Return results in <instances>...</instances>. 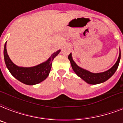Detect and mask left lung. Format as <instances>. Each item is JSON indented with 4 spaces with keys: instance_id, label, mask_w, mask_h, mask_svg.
<instances>
[{
    "instance_id": "left-lung-1",
    "label": "left lung",
    "mask_w": 123,
    "mask_h": 123,
    "mask_svg": "<svg viewBox=\"0 0 123 123\" xmlns=\"http://www.w3.org/2000/svg\"><path fill=\"white\" fill-rule=\"evenodd\" d=\"M68 59L71 62V67L73 68V71H75V73L79 77H80L81 79H83L85 82H87V84L94 85V84H101V83H103V82L107 81L108 79H110L114 74L116 71L117 69V68H118L119 61H120L121 52L119 53V57L117 59V61L114 65L113 66L111 69H109V70L106 71H104V72H102V73H91V72H90L86 69H84L82 68L79 67L72 59L71 54H70L68 55Z\"/></svg>"
}]
</instances>
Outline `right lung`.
<instances>
[{
	"mask_svg": "<svg viewBox=\"0 0 123 123\" xmlns=\"http://www.w3.org/2000/svg\"><path fill=\"white\" fill-rule=\"evenodd\" d=\"M61 50L54 52L50 57L44 62L33 67H20L14 64L9 57L6 50V42L4 48V57L6 65L13 77L20 82L27 85H35L44 80L50 73L52 61L59 54Z\"/></svg>",
	"mask_w": 123,
	"mask_h": 123,
	"instance_id": "obj_1",
	"label": "right lung"
}]
</instances>
